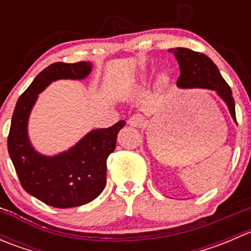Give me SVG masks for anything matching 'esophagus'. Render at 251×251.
Instances as JSON below:
<instances>
[{
    "mask_svg": "<svg viewBox=\"0 0 251 251\" xmlns=\"http://www.w3.org/2000/svg\"><path fill=\"white\" fill-rule=\"evenodd\" d=\"M127 124L130 126H132V127H142L144 125V119L142 118L140 114H135V115H132L128 119Z\"/></svg>",
    "mask_w": 251,
    "mask_h": 251,
    "instance_id": "1",
    "label": "esophagus"
}]
</instances>
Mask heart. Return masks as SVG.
<instances>
[{
    "label": "heart",
    "instance_id": "heart-1",
    "mask_svg": "<svg viewBox=\"0 0 251 251\" xmlns=\"http://www.w3.org/2000/svg\"><path fill=\"white\" fill-rule=\"evenodd\" d=\"M155 82L156 85L164 86L169 82V74L165 70H160V72L156 73L155 75Z\"/></svg>",
    "mask_w": 251,
    "mask_h": 251
}]
</instances>
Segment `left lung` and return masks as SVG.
Returning <instances> with one entry per match:
<instances>
[{
	"label": "left lung",
	"instance_id": "1",
	"mask_svg": "<svg viewBox=\"0 0 251 251\" xmlns=\"http://www.w3.org/2000/svg\"><path fill=\"white\" fill-rule=\"evenodd\" d=\"M169 52L174 53L179 64V75L177 87L179 88H206L216 92V95L225 102L234 123L235 105L232 97V91L225 78L222 77L219 68L203 53L194 52L188 48H171Z\"/></svg>",
	"mask_w": 251,
	"mask_h": 251
}]
</instances>
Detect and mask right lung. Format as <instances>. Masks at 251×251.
I'll return each mask as SVG.
<instances>
[{
    "instance_id": "1",
    "label": "right lung",
    "mask_w": 251,
    "mask_h": 251,
    "mask_svg": "<svg viewBox=\"0 0 251 251\" xmlns=\"http://www.w3.org/2000/svg\"><path fill=\"white\" fill-rule=\"evenodd\" d=\"M92 63H53L42 70L18 100L8 136V153L22 187L42 203L68 209L97 198L107 183V159L115 151L125 121L95 128L69 149L54 155L40 153L29 137V118L39 95L57 80H83Z\"/></svg>"
}]
</instances>
